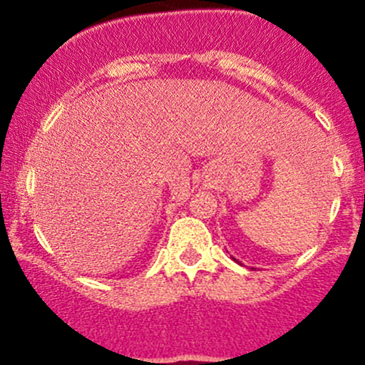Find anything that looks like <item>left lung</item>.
I'll use <instances>...</instances> for the list:
<instances>
[{
	"mask_svg": "<svg viewBox=\"0 0 365 365\" xmlns=\"http://www.w3.org/2000/svg\"><path fill=\"white\" fill-rule=\"evenodd\" d=\"M233 259H235V257H233ZM235 261H237V259H235ZM237 263H238V261H237Z\"/></svg>",
	"mask_w": 365,
	"mask_h": 365,
	"instance_id": "left-lung-1",
	"label": "left lung"
}]
</instances>
